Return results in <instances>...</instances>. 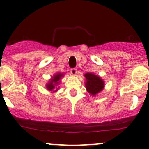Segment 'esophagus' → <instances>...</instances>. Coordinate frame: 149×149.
Masks as SVG:
<instances>
[{"label": "esophagus", "mask_w": 149, "mask_h": 149, "mask_svg": "<svg viewBox=\"0 0 149 149\" xmlns=\"http://www.w3.org/2000/svg\"><path fill=\"white\" fill-rule=\"evenodd\" d=\"M70 73L73 76H76L77 74V69H76V68H73L70 69Z\"/></svg>", "instance_id": "1"}]
</instances>
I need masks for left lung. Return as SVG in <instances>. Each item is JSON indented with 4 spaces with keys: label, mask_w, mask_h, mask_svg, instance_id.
<instances>
[{
    "label": "left lung",
    "mask_w": 149,
    "mask_h": 149,
    "mask_svg": "<svg viewBox=\"0 0 149 149\" xmlns=\"http://www.w3.org/2000/svg\"><path fill=\"white\" fill-rule=\"evenodd\" d=\"M86 79V86L87 91L92 96L96 95L97 93L101 91L104 88V81L97 75L94 73H87L84 75Z\"/></svg>",
    "instance_id": "1"
}]
</instances>
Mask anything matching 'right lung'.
<instances>
[{
    "label": "right lung",
    "mask_w": 149,
    "mask_h": 149,
    "mask_svg": "<svg viewBox=\"0 0 149 149\" xmlns=\"http://www.w3.org/2000/svg\"><path fill=\"white\" fill-rule=\"evenodd\" d=\"M63 76V73H58V74L55 75V76H53V78L51 79L50 82H49V84H47V88L48 90H50V91H52L54 88H57V85L59 84L60 79H61V78ZM57 89H58V88H57ZM55 91H57V90H55Z\"/></svg>",
    "instance_id": "add662e5"
}]
</instances>
